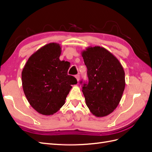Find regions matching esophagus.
Returning a JSON list of instances; mask_svg holds the SVG:
<instances>
[{"instance_id": "1", "label": "esophagus", "mask_w": 152, "mask_h": 152, "mask_svg": "<svg viewBox=\"0 0 152 152\" xmlns=\"http://www.w3.org/2000/svg\"><path fill=\"white\" fill-rule=\"evenodd\" d=\"M75 77V78H76L77 80V82H79V80L80 79V75H76Z\"/></svg>"}]
</instances>
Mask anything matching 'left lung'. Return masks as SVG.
<instances>
[{"label":"left lung","instance_id":"8db88e82","mask_svg":"<svg viewBox=\"0 0 152 152\" xmlns=\"http://www.w3.org/2000/svg\"><path fill=\"white\" fill-rule=\"evenodd\" d=\"M82 56L89 79L82 86L86 105L96 117L107 116L122 98L126 85L124 68L118 59L102 47H89Z\"/></svg>","mask_w":152,"mask_h":152}]
</instances>
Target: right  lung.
<instances>
[{"label":"right lung","mask_w":152,"mask_h":152,"mask_svg":"<svg viewBox=\"0 0 152 152\" xmlns=\"http://www.w3.org/2000/svg\"><path fill=\"white\" fill-rule=\"evenodd\" d=\"M59 44L49 43L28 58L21 73L22 86L30 104L44 115L57 112L65 103L72 86L77 83L68 75L70 63L60 61Z\"/></svg>","instance_id":"1"}]
</instances>
